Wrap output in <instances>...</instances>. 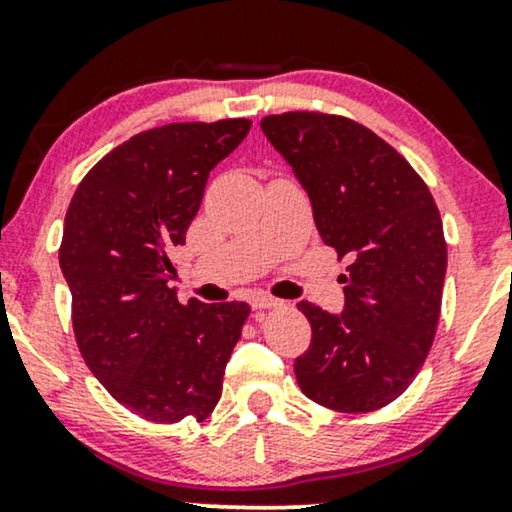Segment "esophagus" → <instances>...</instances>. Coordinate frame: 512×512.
<instances>
[{
    "instance_id": "obj_1",
    "label": "esophagus",
    "mask_w": 512,
    "mask_h": 512,
    "mask_svg": "<svg viewBox=\"0 0 512 512\" xmlns=\"http://www.w3.org/2000/svg\"><path fill=\"white\" fill-rule=\"evenodd\" d=\"M281 305H284V301H279V298H274V296H257V298H252V308H257V310L281 308Z\"/></svg>"
}]
</instances>
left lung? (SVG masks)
Masks as SVG:
<instances>
[{
	"instance_id": "8db88e82",
	"label": "left lung",
	"mask_w": 512,
	"mask_h": 512,
	"mask_svg": "<svg viewBox=\"0 0 512 512\" xmlns=\"http://www.w3.org/2000/svg\"><path fill=\"white\" fill-rule=\"evenodd\" d=\"M260 127L308 192L320 238L349 262L342 315L298 303L313 327L298 385L344 414L383 409L436 339L448 267L436 199L407 158L349 117L291 110Z\"/></svg>"
}]
</instances>
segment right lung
I'll return each instance as SVG.
<instances>
[{
  "instance_id": "obj_1",
  "label": "right lung",
  "mask_w": 512,
  "mask_h": 512,
  "mask_svg": "<svg viewBox=\"0 0 512 512\" xmlns=\"http://www.w3.org/2000/svg\"><path fill=\"white\" fill-rule=\"evenodd\" d=\"M250 125L228 117L134 134L88 170L64 216L60 267L76 344L105 390L146 421L207 419L250 317L238 301L182 305L168 286L209 170Z\"/></svg>"
}]
</instances>
